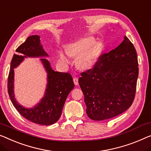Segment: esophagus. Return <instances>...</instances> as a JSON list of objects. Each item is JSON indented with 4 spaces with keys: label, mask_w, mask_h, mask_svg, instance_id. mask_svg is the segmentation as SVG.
<instances>
[{
    "label": "esophagus",
    "mask_w": 151,
    "mask_h": 151,
    "mask_svg": "<svg viewBox=\"0 0 151 151\" xmlns=\"http://www.w3.org/2000/svg\"><path fill=\"white\" fill-rule=\"evenodd\" d=\"M73 81H74V83H75V85H77L78 84V78L77 77L73 78Z\"/></svg>",
    "instance_id": "1"
}]
</instances>
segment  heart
<instances>
[{
	"instance_id": "heart-1",
	"label": "heart",
	"mask_w": 151,
	"mask_h": 151,
	"mask_svg": "<svg viewBox=\"0 0 151 151\" xmlns=\"http://www.w3.org/2000/svg\"><path fill=\"white\" fill-rule=\"evenodd\" d=\"M93 40L91 38H85L73 43L69 44L66 47V51L70 56H76V65L81 69H87L93 64L96 58L95 47L90 46ZM60 57L64 62H67L66 58L63 53L60 54Z\"/></svg>"
}]
</instances>
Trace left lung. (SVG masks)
<instances>
[{
    "label": "left lung",
    "instance_id": "left-lung-1",
    "mask_svg": "<svg viewBox=\"0 0 151 151\" xmlns=\"http://www.w3.org/2000/svg\"><path fill=\"white\" fill-rule=\"evenodd\" d=\"M136 49L127 37L91 68L81 73L78 83L90 119L103 121L118 116L133 103L138 76Z\"/></svg>",
    "mask_w": 151,
    "mask_h": 151
}]
</instances>
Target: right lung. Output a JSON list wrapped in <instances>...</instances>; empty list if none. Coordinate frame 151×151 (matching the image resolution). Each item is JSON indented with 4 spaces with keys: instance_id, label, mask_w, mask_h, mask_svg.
I'll return each mask as SVG.
<instances>
[{
    "instance_id": "obj_1",
    "label": "right lung",
    "mask_w": 151,
    "mask_h": 151,
    "mask_svg": "<svg viewBox=\"0 0 151 151\" xmlns=\"http://www.w3.org/2000/svg\"><path fill=\"white\" fill-rule=\"evenodd\" d=\"M40 41L39 36L32 35L27 38L26 41L17 47V54L13 55L11 62L7 89L11 102L22 116L37 124L50 125L59 120L67 96L75 87L70 74L53 71L48 60L42 58L48 75V84L41 102L33 109H27L18 104L13 95V68L18 66L24 58L47 55Z\"/></svg>"
}]
</instances>
